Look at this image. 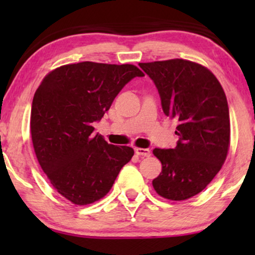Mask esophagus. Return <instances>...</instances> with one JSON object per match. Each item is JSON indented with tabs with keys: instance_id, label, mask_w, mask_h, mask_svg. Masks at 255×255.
Returning a JSON list of instances; mask_svg holds the SVG:
<instances>
[{
	"instance_id": "obj_1",
	"label": "esophagus",
	"mask_w": 255,
	"mask_h": 255,
	"mask_svg": "<svg viewBox=\"0 0 255 255\" xmlns=\"http://www.w3.org/2000/svg\"><path fill=\"white\" fill-rule=\"evenodd\" d=\"M135 153H137V155H140V156L151 155V151H149L148 148H135Z\"/></svg>"
}]
</instances>
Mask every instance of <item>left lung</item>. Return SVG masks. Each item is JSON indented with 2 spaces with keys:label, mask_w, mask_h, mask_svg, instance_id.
<instances>
[{
  "label": "left lung",
  "mask_w": 255,
  "mask_h": 255,
  "mask_svg": "<svg viewBox=\"0 0 255 255\" xmlns=\"http://www.w3.org/2000/svg\"><path fill=\"white\" fill-rule=\"evenodd\" d=\"M139 66L154 82L163 113L179 122L175 147L153 149L162 165L153 188L167 200H187L211 182L228 155V100L216 76L196 62L172 59Z\"/></svg>",
  "instance_id": "obj_1"
}]
</instances>
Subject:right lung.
Masks as SVG:
<instances>
[{
  "label": "right lung",
  "instance_id": "obj_1",
  "mask_svg": "<svg viewBox=\"0 0 255 255\" xmlns=\"http://www.w3.org/2000/svg\"><path fill=\"white\" fill-rule=\"evenodd\" d=\"M135 76L133 65L83 61L55 68L33 96L30 128L38 162L54 189L78 205L106 196L133 148L94 133L115 97Z\"/></svg>",
  "mask_w": 255,
  "mask_h": 255
}]
</instances>
